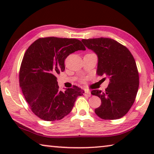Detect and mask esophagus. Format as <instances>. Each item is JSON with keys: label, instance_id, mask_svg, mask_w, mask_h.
<instances>
[{"label": "esophagus", "instance_id": "1", "mask_svg": "<svg viewBox=\"0 0 154 154\" xmlns=\"http://www.w3.org/2000/svg\"><path fill=\"white\" fill-rule=\"evenodd\" d=\"M85 95H87L88 96H91L90 91L88 90H85Z\"/></svg>", "mask_w": 154, "mask_h": 154}]
</instances>
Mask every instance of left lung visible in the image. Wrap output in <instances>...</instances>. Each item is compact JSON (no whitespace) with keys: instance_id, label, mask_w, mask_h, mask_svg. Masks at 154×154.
Masks as SVG:
<instances>
[{"instance_id":"8db88e82","label":"left lung","mask_w":154,"mask_h":154,"mask_svg":"<svg viewBox=\"0 0 154 154\" xmlns=\"http://www.w3.org/2000/svg\"><path fill=\"white\" fill-rule=\"evenodd\" d=\"M82 41L98 56L96 73L109 79L105 91L91 92L101 100L100 106L94 111L96 114L104 119L122 118L133 105L139 89V72L133 56L128 49L112 38L100 37Z\"/></svg>"}]
</instances>
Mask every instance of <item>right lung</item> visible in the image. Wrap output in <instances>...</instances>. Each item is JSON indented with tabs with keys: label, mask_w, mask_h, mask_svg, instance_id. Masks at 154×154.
I'll return each mask as SVG.
<instances>
[{
	"label": "right lung",
	"mask_w": 154,
	"mask_h": 154,
	"mask_svg": "<svg viewBox=\"0 0 154 154\" xmlns=\"http://www.w3.org/2000/svg\"><path fill=\"white\" fill-rule=\"evenodd\" d=\"M85 50L76 38H39L31 44L23 57L20 69V86L31 110L45 121L60 120L73 108L77 97L84 91L74 85L59 90L56 75L65 69L70 54Z\"/></svg>",
	"instance_id": "1"
}]
</instances>
